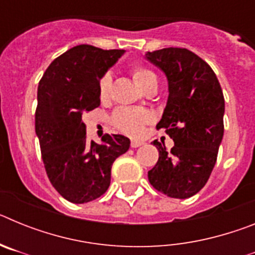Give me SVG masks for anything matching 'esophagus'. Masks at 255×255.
<instances>
[{"label": "esophagus", "mask_w": 255, "mask_h": 255, "mask_svg": "<svg viewBox=\"0 0 255 255\" xmlns=\"http://www.w3.org/2000/svg\"><path fill=\"white\" fill-rule=\"evenodd\" d=\"M144 141H140V140H131V147L132 148H138L140 147V145H143Z\"/></svg>", "instance_id": "obj_1"}]
</instances>
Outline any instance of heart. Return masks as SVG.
Instances as JSON below:
<instances>
[{
	"mask_svg": "<svg viewBox=\"0 0 255 255\" xmlns=\"http://www.w3.org/2000/svg\"><path fill=\"white\" fill-rule=\"evenodd\" d=\"M132 76H134L135 83L143 89L147 84H149L153 80H157V76L153 71L145 69V67H135L132 70ZM110 88H111V76L110 74H106L100 80L98 84V92H100V98L102 101L107 100L110 94ZM152 120V117L148 112L140 111V110H132V108H120L116 111L114 116V123L120 130L129 135H139L143 130L144 125Z\"/></svg>",
	"mask_w": 255,
	"mask_h": 255,
	"instance_id": "obj_1",
	"label": "heart"
}]
</instances>
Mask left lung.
I'll list each match as a JSON object with an SVG mask.
<instances>
[{"instance_id":"left-lung-1","label":"left lung","mask_w":255,"mask_h":255,"mask_svg":"<svg viewBox=\"0 0 255 255\" xmlns=\"http://www.w3.org/2000/svg\"><path fill=\"white\" fill-rule=\"evenodd\" d=\"M144 57L167 79V103L157 129L175 143L167 152L153 141L159 158L148 179L167 197L186 199L206 185L215 167L224 138V94L211 66L189 49L170 47Z\"/></svg>"}]
</instances>
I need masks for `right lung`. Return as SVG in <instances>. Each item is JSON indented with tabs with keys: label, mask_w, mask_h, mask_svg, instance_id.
I'll return each instance as SVG.
<instances>
[{
	"label": "right lung",
	"mask_w": 255,
	"mask_h": 255,
	"mask_svg": "<svg viewBox=\"0 0 255 255\" xmlns=\"http://www.w3.org/2000/svg\"><path fill=\"white\" fill-rule=\"evenodd\" d=\"M124 53L89 44L73 47L52 61L38 85L35 134L44 167L53 188L71 203L105 194L112 163L130 148L124 135L107 134L101 143H89L82 120L84 112L100 106V80Z\"/></svg>",
	"instance_id": "obj_1"
}]
</instances>
